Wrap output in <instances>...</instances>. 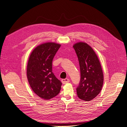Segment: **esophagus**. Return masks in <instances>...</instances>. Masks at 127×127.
<instances>
[{
  "instance_id": "obj_1",
  "label": "esophagus",
  "mask_w": 127,
  "mask_h": 127,
  "mask_svg": "<svg viewBox=\"0 0 127 127\" xmlns=\"http://www.w3.org/2000/svg\"><path fill=\"white\" fill-rule=\"evenodd\" d=\"M61 82L63 83V84H67L69 82V79L68 78H66V79H63L61 80Z\"/></svg>"
}]
</instances>
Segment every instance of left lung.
I'll use <instances>...</instances> for the list:
<instances>
[{
    "mask_svg": "<svg viewBox=\"0 0 127 127\" xmlns=\"http://www.w3.org/2000/svg\"><path fill=\"white\" fill-rule=\"evenodd\" d=\"M79 61L80 80L76 88L78 97L90 101L100 93L103 84V73L99 59L94 50L85 42L73 45Z\"/></svg>",
    "mask_w": 127,
    "mask_h": 127,
    "instance_id": "left-lung-1",
    "label": "left lung"
}]
</instances>
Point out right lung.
Instances as JSON below:
<instances>
[{"label": "right lung", "instance_id": "1", "mask_svg": "<svg viewBox=\"0 0 127 127\" xmlns=\"http://www.w3.org/2000/svg\"><path fill=\"white\" fill-rule=\"evenodd\" d=\"M61 45L47 42L34 49L30 56L26 74L30 85L37 96L49 99L59 93L62 83L52 72V63Z\"/></svg>", "mask_w": 127, "mask_h": 127}]
</instances>
